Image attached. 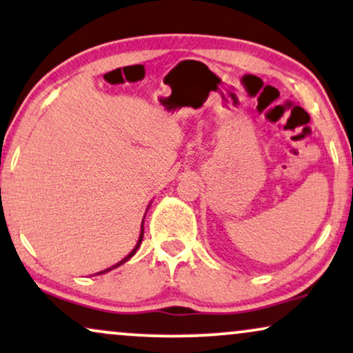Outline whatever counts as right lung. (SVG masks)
Wrapping results in <instances>:
<instances>
[{
    "label": "right lung",
    "instance_id": "1",
    "mask_svg": "<svg viewBox=\"0 0 353 353\" xmlns=\"http://www.w3.org/2000/svg\"><path fill=\"white\" fill-rule=\"evenodd\" d=\"M149 206H150V204H149ZM147 210H149V208H147ZM143 219H145V216H143ZM143 219H142V225H141V234H139V241H137V243H136V247H134V249L129 252V255H125L124 259L121 260V262H117L116 265H112L111 268H106V270H103V272H98L97 275H101V273H108V272H110V270H112V268H117V267H119V265H123V263L128 262V260L130 259V256H134V254H136L139 247H141V243H142V239H143Z\"/></svg>",
    "mask_w": 353,
    "mask_h": 353
}]
</instances>
